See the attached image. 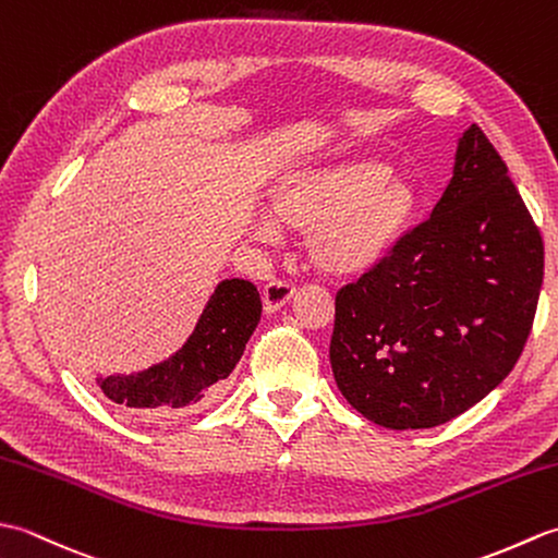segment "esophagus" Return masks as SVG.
Here are the masks:
<instances>
[{
	"label": "esophagus",
	"mask_w": 558,
	"mask_h": 558,
	"mask_svg": "<svg viewBox=\"0 0 558 558\" xmlns=\"http://www.w3.org/2000/svg\"><path fill=\"white\" fill-rule=\"evenodd\" d=\"M294 290H298V288H294L292 282H288V280H270L268 286L264 288V310L268 314L278 312L280 306H286L292 300Z\"/></svg>",
	"instance_id": "34e87169"
}]
</instances>
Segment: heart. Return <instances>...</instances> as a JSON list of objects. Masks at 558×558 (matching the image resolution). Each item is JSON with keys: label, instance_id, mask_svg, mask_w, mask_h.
Returning <instances> with one entry per match:
<instances>
[{"label": "heart", "instance_id": "heart-1", "mask_svg": "<svg viewBox=\"0 0 558 558\" xmlns=\"http://www.w3.org/2000/svg\"><path fill=\"white\" fill-rule=\"evenodd\" d=\"M384 160H345L288 174L268 196L270 220L306 230V256L328 276H357L381 264L417 218L420 192ZM260 222L264 236L276 234Z\"/></svg>", "mask_w": 558, "mask_h": 558}]
</instances>
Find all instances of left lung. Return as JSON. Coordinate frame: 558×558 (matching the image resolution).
<instances>
[{
	"label": "left lung",
	"mask_w": 558,
	"mask_h": 558,
	"mask_svg": "<svg viewBox=\"0 0 558 558\" xmlns=\"http://www.w3.org/2000/svg\"><path fill=\"white\" fill-rule=\"evenodd\" d=\"M544 244L477 124L432 218L336 294L330 366L362 417L429 429L511 374L535 322Z\"/></svg>",
	"instance_id": "left-lung-1"
}]
</instances>
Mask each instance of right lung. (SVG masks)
Wrapping results in <instances>:
<instances>
[{
    "label": "right lung",
    "instance_id": "1",
    "mask_svg": "<svg viewBox=\"0 0 558 558\" xmlns=\"http://www.w3.org/2000/svg\"><path fill=\"white\" fill-rule=\"evenodd\" d=\"M258 318L260 298L254 282L222 280L180 352L146 372L102 378V393L134 412L158 417L194 410L213 386L230 376Z\"/></svg>",
    "mask_w": 558,
    "mask_h": 558
}]
</instances>
